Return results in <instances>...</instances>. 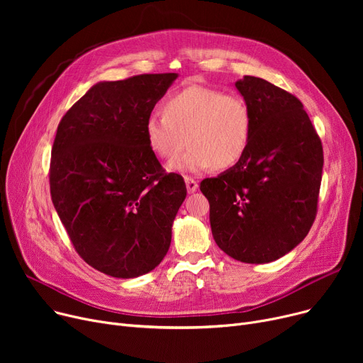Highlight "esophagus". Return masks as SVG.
Instances as JSON below:
<instances>
[{"label": "esophagus", "instance_id": "1", "mask_svg": "<svg viewBox=\"0 0 363 363\" xmlns=\"http://www.w3.org/2000/svg\"><path fill=\"white\" fill-rule=\"evenodd\" d=\"M185 185H186L188 193H194L196 189L199 188L197 181H196V179H193V178H189V177H185Z\"/></svg>", "mask_w": 363, "mask_h": 363}]
</instances>
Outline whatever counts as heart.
<instances>
[{"instance_id":"heart-1","label":"heart","mask_w":363,"mask_h":363,"mask_svg":"<svg viewBox=\"0 0 363 363\" xmlns=\"http://www.w3.org/2000/svg\"><path fill=\"white\" fill-rule=\"evenodd\" d=\"M145 122L150 150L163 160H174L189 144L185 155L169 169L201 174L213 166L237 164L249 148L253 118L247 101L237 94L189 84L175 91ZM187 140H184V137Z\"/></svg>"}]
</instances>
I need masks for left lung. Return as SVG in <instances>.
I'll use <instances>...</instances> for the list:
<instances>
[{
  "instance_id": "8db88e82",
  "label": "left lung",
  "mask_w": 363,
  "mask_h": 363,
  "mask_svg": "<svg viewBox=\"0 0 363 363\" xmlns=\"http://www.w3.org/2000/svg\"><path fill=\"white\" fill-rule=\"evenodd\" d=\"M235 86L253 118L249 148L200 189L219 249L244 263H268L291 252L315 222L323 150L293 94L256 76Z\"/></svg>"
}]
</instances>
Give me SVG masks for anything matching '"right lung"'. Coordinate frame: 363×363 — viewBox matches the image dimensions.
I'll list each match as a JSON object with an SVG mask.
<instances>
[{"label":"right lung","mask_w":363,"mask_h":363,"mask_svg":"<svg viewBox=\"0 0 363 363\" xmlns=\"http://www.w3.org/2000/svg\"><path fill=\"white\" fill-rule=\"evenodd\" d=\"M177 78L144 73L99 82L57 128L51 200L76 253L106 275H144L169 250L186 186L150 150L145 122Z\"/></svg>","instance_id":"add662e5"}]
</instances>
